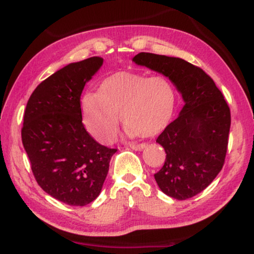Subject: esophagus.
Here are the masks:
<instances>
[{
    "instance_id": "34e87169",
    "label": "esophagus",
    "mask_w": 254,
    "mask_h": 254,
    "mask_svg": "<svg viewBox=\"0 0 254 254\" xmlns=\"http://www.w3.org/2000/svg\"><path fill=\"white\" fill-rule=\"evenodd\" d=\"M147 147L145 143H141V144H134V143H129V148L133 149V150H136V151H140V150H143V149Z\"/></svg>"
}]
</instances>
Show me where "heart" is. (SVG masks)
<instances>
[{
    "label": "heart",
    "instance_id": "heart-1",
    "mask_svg": "<svg viewBox=\"0 0 254 254\" xmlns=\"http://www.w3.org/2000/svg\"><path fill=\"white\" fill-rule=\"evenodd\" d=\"M176 89L163 75L119 71L100 83L96 95L83 99V120L97 140L109 142L121 121L130 136L152 137L164 130L176 109Z\"/></svg>",
    "mask_w": 254,
    "mask_h": 254
}]
</instances>
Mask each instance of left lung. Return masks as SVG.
Instances as JSON below:
<instances>
[{"mask_svg":"<svg viewBox=\"0 0 254 254\" xmlns=\"http://www.w3.org/2000/svg\"><path fill=\"white\" fill-rule=\"evenodd\" d=\"M133 62L164 75L183 97L179 116L156 140L166 158L155 180L166 195L190 199L202 192L223 168L230 109L210 76L183 59L142 52Z\"/></svg>","mask_w":254,"mask_h":254,"instance_id":"obj_1","label":"left lung"}]
</instances>
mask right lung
<instances>
[{
    "instance_id": "1",
    "label": "right lung",
    "mask_w": 254,
    "mask_h": 254,
    "mask_svg": "<svg viewBox=\"0 0 254 254\" xmlns=\"http://www.w3.org/2000/svg\"><path fill=\"white\" fill-rule=\"evenodd\" d=\"M103 62L93 57L54 72L32 92L24 113L22 141L34 178L69 206L97 199L117 152L93 140L82 123V91Z\"/></svg>"
}]
</instances>
